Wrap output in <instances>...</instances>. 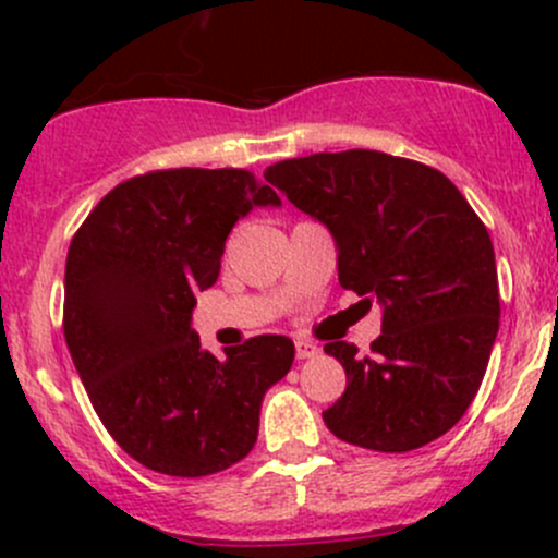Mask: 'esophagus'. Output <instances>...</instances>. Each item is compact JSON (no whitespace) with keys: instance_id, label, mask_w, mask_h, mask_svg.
Returning <instances> with one entry per match:
<instances>
[{"instance_id":"1","label":"esophagus","mask_w":558,"mask_h":558,"mask_svg":"<svg viewBox=\"0 0 558 558\" xmlns=\"http://www.w3.org/2000/svg\"><path fill=\"white\" fill-rule=\"evenodd\" d=\"M294 348H296V359H315L320 353V348L315 345V342L302 340V337H296Z\"/></svg>"}]
</instances>
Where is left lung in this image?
Returning <instances> with one entry per match:
<instances>
[{
	"instance_id": "obj_1",
	"label": "left lung",
	"mask_w": 558,
	"mask_h": 558,
	"mask_svg": "<svg viewBox=\"0 0 558 558\" xmlns=\"http://www.w3.org/2000/svg\"><path fill=\"white\" fill-rule=\"evenodd\" d=\"M264 180L329 229L342 289L384 307L369 356L345 340L324 345L348 378L324 410L331 435L380 453L446 435L499 331L494 245L470 202L440 170L362 148L278 161Z\"/></svg>"
}]
</instances>
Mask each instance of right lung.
I'll use <instances>...</instances> for the list:
<instances>
[{"label": "right lung", "instance_id": "1", "mask_svg": "<svg viewBox=\"0 0 558 558\" xmlns=\"http://www.w3.org/2000/svg\"><path fill=\"white\" fill-rule=\"evenodd\" d=\"M267 205L280 196L247 170H156L118 183L72 238L66 348L105 429L148 470L238 464L256 446L264 393L291 369L289 337H251L216 359L191 329L232 227Z\"/></svg>", "mask_w": 558, "mask_h": 558}]
</instances>
